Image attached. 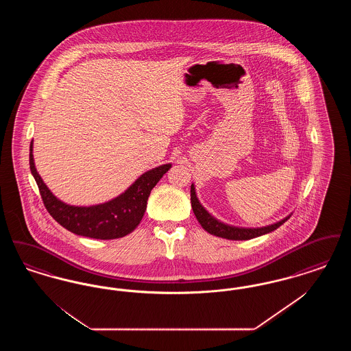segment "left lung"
<instances>
[{
	"label": "left lung",
	"instance_id": "obj_1",
	"mask_svg": "<svg viewBox=\"0 0 351 351\" xmlns=\"http://www.w3.org/2000/svg\"><path fill=\"white\" fill-rule=\"evenodd\" d=\"M191 204H192L193 213L197 218V221L200 222L204 230H206L208 233L213 234L216 237L232 239V241H246V239H251L255 237H261L263 234L271 233V232L276 230L279 226H282L284 222L291 217V216H288L276 223L263 226V228H237V226L226 225V223L218 221L217 218L213 217L210 213H208V210L201 205L200 201L196 196L193 184L191 185Z\"/></svg>",
	"mask_w": 351,
	"mask_h": 351
}]
</instances>
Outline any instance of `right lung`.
Returning <instances> with one entry per match:
<instances>
[{
	"label": "right lung",
	"mask_w": 351,
	"mask_h": 351,
	"mask_svg": "<svg viewBox=\"0 0 351 351\" xmlns=\"http://www.w3.org/2000/svg\"><path fill=\"white\" fill-rule=\"evenodd\" d=\"M169 168L171 163L145 172L113 200L92 206H75L56 199L43 183L34 165L33 141L30 143V169L49 213L71 233L95 239H116L132 233L145 215L151 189Z\"/></svg>",
	"instance_id": "obj_1"
}]
</instances>
